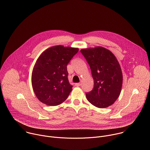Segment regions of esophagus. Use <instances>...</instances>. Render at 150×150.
Masks as SVG:
<instances>
[{
    "label": "esophagus",
    "mask_w": 150,
    "mask_h": 150,
    "mask_svg": "<svg viewBox=\"0 0 150 150\" xmlns=\"http://www.w3.org/2000/svg\"><path fill=\"white\" fill-rule=\"evenodd\" d=\"M75 85H76V86H79L81 85V83H75Z\"/></svg>",
    "instance_id": "obj_1"
}]
</instances>
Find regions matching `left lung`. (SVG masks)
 <instances>
[{
    "label": "left lung",
    "instance_id": "8db88e82",
    "mask_svg": "<svg viewBox=\"0 0 150 150\" xmlns=\"http://www.w3.org/2000/svg\"><path fill=\"white\" fill-rule=\"evenodd\" d=\"M81 52L90 67L94 82L92 90L86 93L88 101L100 108L112 105L122 85L121 68L116 57L101 46L81 49Z\"/></svg>",
    "mask_w": 150,
    "mask_h": 150
}]
</instances>
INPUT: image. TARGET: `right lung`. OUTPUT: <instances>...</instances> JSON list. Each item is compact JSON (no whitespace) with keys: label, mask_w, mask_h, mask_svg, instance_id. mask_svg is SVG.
I'll use <instances>...</instances> for the list:
<instances>
[{"label":"right lung","mask_w":150,"mask_h":150,"mask_svg":"<svg viewBox=\"0 0 150 150\" xmlns=\"http://www.w3.org/2000/svg\"><path fill=\"white\" fill-rule=\"evenodd\" d=\"M78 51V48L57 45L45 50L38 58L32 71V84L41 103L56 106L67 99L72 88L67 65Z\"/></svg>","instance_id":"add662e5"}]
</instances>
